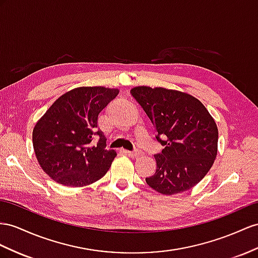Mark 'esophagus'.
<instances>
[{
  "label": "esophagus",
  "mask_w": 258,
  "mask_h": 258,
  "mask_svg": "<svg viewBox=\"0 0 258 258\" xmlns=\"http://www.w3.org/2000/svg\"><path fill=\"white\" fill-rule=\"evenodd\" d=\"M124 153L132 158H138L143 155L142 151H131V150H124Z\"/></svg>",
  "instance_id": "obj_1"
}]
</instances>
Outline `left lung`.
Masks as SVG:
<instances>
[{
	"label": "left lung",
	"instance_id": "1",
	"mask_svg": "<svg viewBox=\"0 0 258 258\" xmlns=\"http://www.w3.org/2000/svg\"><path fill=\"white\" fill-rule=\"evenodd\" d=\"M131 95L155 125L164 148L148 185L163 195L185 192L200 183L218 153V127L206 107L192 95L163 87L137 86ZM164 140H161L160 136Z\"/></svg>",
	"mask_w": 258,
	"mask_h": 258
}]
</instances>
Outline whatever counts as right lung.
Segmentation results:
<instances>
[{"label":"right lung","mask_w":258,"mask_h":258,"mask_svg":"<svg viewBox=\"0 0 258 258\" xmlns=\"http://www.w3.org/2000/svg\"><path fill=\"white\" fill-rule=\"evenodd\" d=\"M118 94L116 88L77 87L57 98L32 131L35 155L41 169L64 186L82 187L108 172L116 157L105 149L98 115ZM101 136L97 144L94 137Z\"/></svg>","instance_id":"obj_1"}]
</instances>
